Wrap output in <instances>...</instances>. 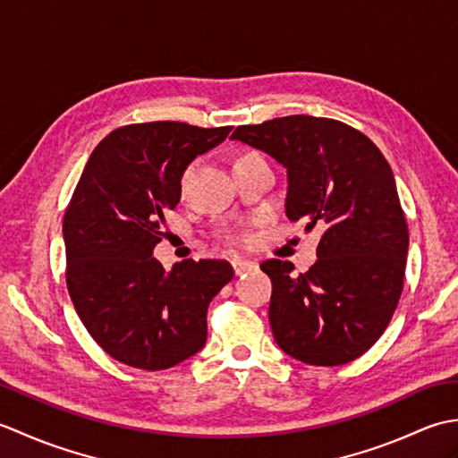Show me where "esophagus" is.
Returning a JSON list of instances; mask_svg holds the SVG:
<instances>
[{"label":"esophagus","mask_w":458,"mask_h":458,"mask_svg":"<svg viewBox=\"0 0 458 458\" xmlns=\"http://www.w3.org/2000/svg\"><path fill=\"white\" fill-rule=\"evenodd\" d=\"M232 267H234V274H236V276H244V274H248V271L256 269L258 266L254 264V261H246V259H234V261H232Z\"/></svg>","instance_id":"1"}]
</instances>
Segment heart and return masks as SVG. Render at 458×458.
<instances>
[{
  "label": "heart",
  "mask_w": 458,
  "mask_h": 458,
  "mask_svg": "<svg viewBox=\"0 0 458 458\" xmlns=\"http://www.w3.org/2000/svg\"><path fill=\"white\" fill-rule=\"evenodd\" d=\"M242 155H258L256 151H246V153H242ZM240 155V157H242ZM189 174H191V171H184V174H182V179H181V184L184 187V184H187V181H189ZM234 242H238V244H246L248 242V236L246 234H238V236H234Z\"/></svg>",
  "instance_id": "1"
}]
</instances>
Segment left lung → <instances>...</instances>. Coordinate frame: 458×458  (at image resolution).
Instances as JSON below:
<instances>
[{"label":"left lung","instance_id":"8db88e82","mask_svg":"<svg viewBox=\"0 0 458 458\" xmlns=\"http://www.w3.org/2000/svg\"><path fill=\"white\" fill-rule=\"evenodd\" d=\"M232 140L269 153L287 169V216L325 228L317 261L295 276L267 259L269 323L285 354L340 366L368 352L400 303L410 232L390 163L348 123L285 115L238 125Z\"/></svg>","mask_w":458,"mask_h":458}]
</instances>
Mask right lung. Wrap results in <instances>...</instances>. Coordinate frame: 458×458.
<instances>
[{"label":"right lung","mask_w":458,"mask_h":458,"mask_svg":"<svg viewBox=\"0 0 458 458\" xmlns=\"http://www.w3.org/2000/svg\"><path fill=\"white\" fill-rule=\"evenodd\" d=\"M230 130L122 125L86 163L63 220L66 287L90 336L122 364L165 369L207 343L208 305L234 269L226 259H184L167 274L153 248L187 165Z\"/></svg>","instance_id":"add662e5"}]
</instances>
